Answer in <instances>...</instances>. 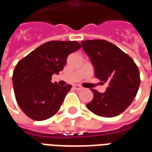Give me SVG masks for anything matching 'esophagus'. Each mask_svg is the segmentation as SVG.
Segmentation results:
<instances>
[{
    "label": "esophagus",
    "instance_id": "34e87169",
    "mask_svg": "<svg viewBox=\"0 0 152 152\" xmlns=\"http://www.w3.org/2000/svg\"><path fill=\"white\" fill-rule=\"evenodd\" d=\"M73 88L75 89H77V90H80V89H83L82 87L80 86H79V85H74V86H73Z\"/></svg>",
    "mask_w": 152,
    "mask_h": 152
}]
</instances>
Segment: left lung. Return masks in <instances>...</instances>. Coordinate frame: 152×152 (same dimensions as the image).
I'll return each instance as SVG.
<instances>
[{"mask_svg": "<svg viewBox=\"0 0 152 152\" xmlns=\"http://www.w3.org/2000/svg\"><path fill=\"white\" fill-rule=\"evenodd\" d=\"M91 60L94 76L108 83L104 93L91 89L94 99L86 107L102 117H114L124 112L135 98L140 86L137 65L116 45L104 40L81 41Z\"/></svg>", "mask_w": 152, "mask_h": 152, "instance_id": "left-lung-1", "label": "left lung"}]
</instances>
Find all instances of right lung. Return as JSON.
<instances>
[{
	"label": "right lung",
	"instance_id": "add662e5",
	"mask_svg": "<svg viewBox=\"0 0 152 152\" xmlns=\"http://www.w3.org/2000/svg\"><path fill=\"white\" fill-rule=\"evenodd\" d=\"M80 48L77 41L51 40L18 63L13 73L15 98L22 111L34 121H44L58 112L72 86L51 82L63 71L70 53Z\"/></svg>",
	"mask_w": 152,
	"mask_h": 152
}]
</instances>
